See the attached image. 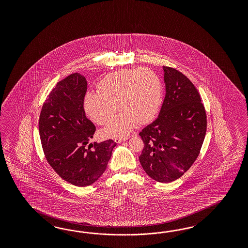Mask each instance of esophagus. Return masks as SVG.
Listing matches in <instances>:
<instances>
[{
    "instance_id": "obj_1",
    "label": "esophagus",
    "mask_w": 248,
    "mask_h": 248,
    "mask_svg": "<svg viewBox=\"0 0 248 248\" xmlns=\"http://www.w3.org/2000/svg\"><path fill=\"white\" fill-rule=\"evenodd\" d=\"M128 137H124V138H115L114 139V141L116 142V143H121V142H123V141H125V140H127Z\"/></svg>"
}]
</instances>
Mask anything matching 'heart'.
<instances>
[{"mask_svg":"<svg viewBox=\"0 0 248 248\" xmlns=\"http://www.w3.org/2000/svg\"><path fill=\"white\" fill-rule=\"evenodd\" d=\"M99 93H86L83 109L91 120L107 124L116 110L121 112L103 130L105 137H124L138 124L150 122L162 104L163 87L157 75L145 68L123 69L97 83Z\"/></svg>","mask_w":248,"mask_h":248,"instance_id":"b5f03b06","label":"heart"}]
</instances>
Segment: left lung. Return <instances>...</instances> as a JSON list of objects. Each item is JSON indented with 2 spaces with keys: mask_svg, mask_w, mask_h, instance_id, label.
Wrapping results in <instances>:
<instances>
[{
  "mask_svg": "<svg viewBox=\"0 0 248 248\" xmlns=\"http://www.w3.org/2000/svg\"><path fill=\"white\" fill-rule=\"evenodd\" d=\"M165 97L159 116L139 133V161L160 183L177 180L198 157L206 133V113L194 83L176 69L163 66Z\"/></svg>",
  "mask_w": 248,
  "mask_h": 248,
  "instance_id": "left-lung-1",
  "label": "left lung"
}]
</instances>
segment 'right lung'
<instances>
[{"instance_id": "right-lung-1", "label": "right lung", "mask_w": 248, "mask_h": 248, "mask_svg": "<svg viewBox=\"0 0 248 248\" xmlns=\"http://www.w3.org/2000/svg\"><path fill=\"white\" fill-rule=\"evenodd\" d=\"M86 91L83 75H68L49 93L39 117L48 164L61 178L81 187L93 184L104 173L116 145L112 139L88 144L96 128L83 109Z\"/></svg>"}]
</instances>
